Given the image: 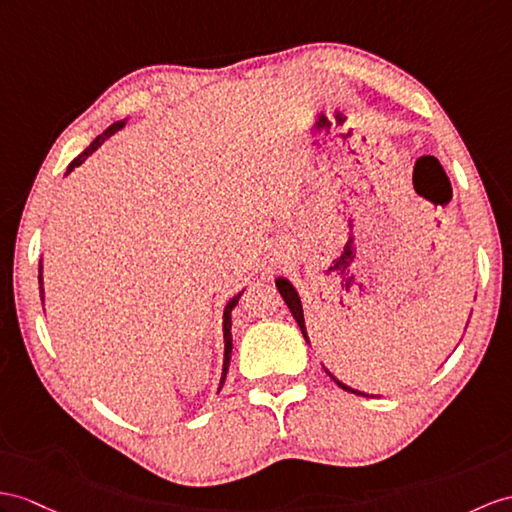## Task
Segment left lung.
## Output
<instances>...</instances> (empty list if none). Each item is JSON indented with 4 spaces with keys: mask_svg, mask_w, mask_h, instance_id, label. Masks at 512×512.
<instances>
[{
    "mask_svg": "<svg viewBox=\"0 0 512 512\" xmlns=\"http://www.w3.org/2000/svg\"><path fill=\"white\" fill-rule=\"evenodd\" d=\"M276 289L280 291V295H282V299H284V304L289 306V310H291V315L295 317V321H297V326H299V330H302V334H304V339H306V343L310 345V339H308V330H306V319H304V308H302V297H299V293H297V289L293 286V282L289 280V278H284V276H278L276 278ZM471 317V315H469ZM469 323V321H467ZM465 330H467V326H465ZM321 367H323V371L328 373V376L341 386L343 391H347V393H356V395H363V397H376V395H369V393H363V391H358V389H352V386H347L345 382H341L339 378L334 376V373L321 363Z\"/></svg>",
    "mask_w": 512,
    "mask_h": 512,
    "instance_id": "8db88e82",
    "label": "left lung"
}]
</instances>
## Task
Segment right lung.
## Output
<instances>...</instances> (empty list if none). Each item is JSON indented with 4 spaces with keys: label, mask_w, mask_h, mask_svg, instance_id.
Returning <instances> with one entry per match:
<instances>
[{
    "label": "right lung",
    "mask_w": 512,
    "mask_h": 512,
    "mask_svg": "<svg viewBox=\"0 0 512 512\" xmlns=\"http://www.w3.org/2000/svg\"><path fill=\"white\" fill-rule=\"evenodd\" d=\"M130 121V117H126V119H121V121H115L112 123V126H108L102 134L99 136H95V141L84 149V152L78 156V158H73V162L71 165L67 167V173L65 176H69V173L76 169V167H80L82 162L89 158L95 149L102 145L106 139H110L112 134L115 132H119V130H123L126 128V123ZM39 291H41V302H43V306H45V289H43V258L39 260ZM243 291L245 289H241L239 293H236L234 297H230L228 299V304L223 306V367H221V380H219V389L223 386V382H226V373H228V367H230V358H232V308L239 304V299H241V295H243ZM45 310V308H43Z\"/></svg>",
    "instance_id": "right-lung-1"
}]
</instances>
